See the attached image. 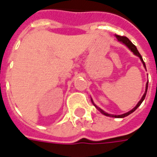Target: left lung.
I'll use <instances>...</instances> for the list:
<instances>
[{"mask_svg":"<svg viewBox=\"0 0 157 157\" xmlns=\"http://www.w3.org/2000/svg\"><path fill=\"white\" fill-rule=\"evenodd\" d=\"M116 36V37L117 38V40H119V41H121L122 43H124L125 45H126V46H128L129 48L131 49V51H132L133 53H134L135 55H136L137 56H139L140 57V59L141 60V61H142V63H143L144 67H146V65H145V62H144L143 59H142V57H141V56H140V54L139 53V52L137 51V49H136V46H135L134 44L131 41V40H129L128 38L126 36H118V35H115ZM147 88H148V82L147 83V86H146V91H145V93H144L143 96H142V98L140 99V101L139 102H138V104L136 106H135L133 109H132V111H128V112H126V113H125V114H122V115H118V116H117V115H111V114H108V113H106V112H105L104 111H102L101 109H100V108H98L100 110V111L101 112L102 114H104L105 116H107V117H116V118H123V117H127V116H129L130 114H132V112H134L136 109H137L139 106H140V105L142 103V101H144V99H145V97H146V95H147Z\"/></svg>","mask_w":157,"mask_h":157,"instance_id":"1","label":"left lung"}]
</instances>
